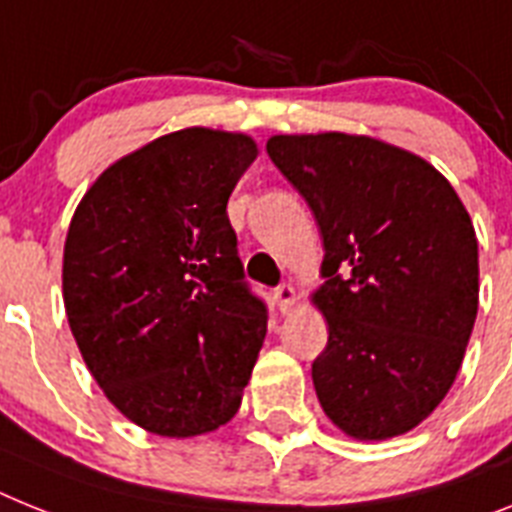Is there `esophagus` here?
I'll return each mask as SVG.
<instances>
[{
    "instance_id": "esophagus-1",
    "label": "esophagus",
    "mask_w": 512,
    "mask_h": 512,
    "mask_svg": "<svg viewBox=\"0 0 512 512\" xmlns=\"http://www.w3.org/2000/svg\"><path fill=\"white\" fill-rule=\"evenodd\" d=\"M273 299H276V304H278V309H281V312H289L291 304L296 302L294 286H289V283H283V286H278V289L273 291Z\"/></svg>"
}]
</instances>
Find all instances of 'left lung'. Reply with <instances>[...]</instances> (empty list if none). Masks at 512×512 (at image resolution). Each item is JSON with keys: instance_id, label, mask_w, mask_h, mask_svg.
<instances>
[{"instance_id": "obj_1", "label": "left lung", "mask_w": 512, "mask_h": 512, "mask_svg": "<svg viewBox=\"0 0 512 512\" xmlns=\"http://www.w3.org/2000/svg\"><path fill=\"white\" fill-rule=\"evenodd\" d=\"M268 156L320 226L312 302L328 346L312 362L322 411L356 440L424 422L453 385L479 309V244L450 182L375 137L276 135Z\"/></svg>"}]
</instances>
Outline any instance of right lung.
I'll return each instance as SVG.
<instances>
[{"label": "right lung", "instance_id": "obj_1", "mask_svg": "<svg viewBox=\"0 0 512 512\" xmlns=\"http://www.w3.org/2000/svg\"><path fill=\"white\" fill-rule=\"evenodd\" d=\"M257 158L236 132H171L85 192L64 242V309L114 406L161 437H195L242 406L268 330L226 203Z\"/></svg>", "mask_w": 512, "mask_h": 512}]
</instances>
